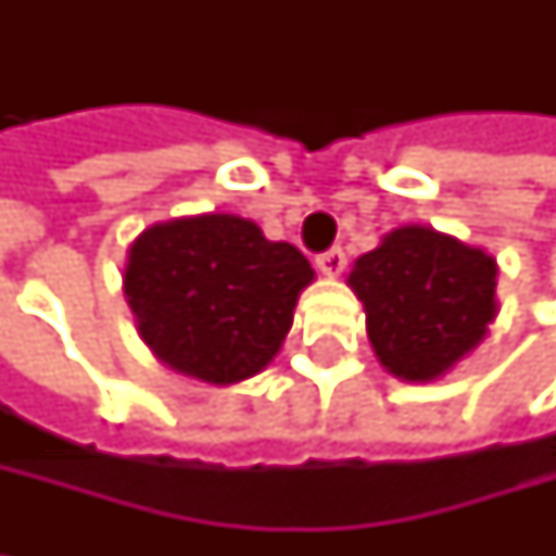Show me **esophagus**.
<instances>
[{
    "mask_svg": "<svg viewBox=\"0 0 556 556\" xmlns=\"http://www.w3.org/2000/svg\"><path fill=\"white\" fill-rule=\"evenodd\" d=\"M343 268H346V255H343L340 249H330V252L317 255V271H324V275L337 278V275H340Z\"/></svg>",
    "mask_w": 556,
    "mask_h": 556,
    "instance_id": "34e87169",
    "label": "esophagus"
}]
</instances>
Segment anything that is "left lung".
Wrapping results in <instances>:
<instances>
[{"label": "left lung", "mask_w": 556, "mask_h": 556, "mask_svg": "<svg viewBox=\"0 0 556 556\" xmlns=\"http://www.w3.org/2000/svg\"><path fill=\"white\" fill-rule=\"evenodd\" d=\"M346 285L364 301L380 367L403 383L442 380L498 317V262L432 226L390 229Z\"/></svg>", "instance_id": "8db88e82"}]
</instances>
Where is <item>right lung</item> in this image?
I'll use <instances>...</instances> for the list:
<instances>
[{
	"instance_id": "right-lung-1",
	"label": "right lung",
	"mask_w": 556,
	"mask_h": 556,
	"mask_svg": "<svg viewBox=\"0 0 556 556\" xmlns=\"http://www.w3.org/2000/svg\"><path fill=\"white\" fill-rule=\"evenodd\" d=\"M311 281L294 245L232 213L153 223L124 262V298L150 354L213 387L252 380L278 357Z\"/></svg>"
}]
</instances>
